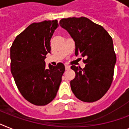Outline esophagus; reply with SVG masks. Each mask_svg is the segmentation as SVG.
Returning a JSON list of instances; mask_svg holds the SVG:
<instances>
[{
  "label": "esophagus",
  "mask_w": 129,
  "mask_h": 129,
  "mask_svg": "<svg viewBox=\"0 0 129 129\" xmlns=\"http://www.w3.org/2000/svg\"><path fill=\"white\" fill-rule=\"evenodd\" d=\"M65 69L66 70H69V69H71V66L68 65V64H65Z\"/></svg>",
  "instance_id": "34e87169"
}]
</instances>
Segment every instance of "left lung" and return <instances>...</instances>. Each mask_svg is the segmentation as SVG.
<instances>
[{
    "label": "left lung",
    "mask_w": 129,
    "mask_h": 129,
    "mask_svg": "<svg viewBox=\"0 0 129 129\" xmlns=\"http://www.w3.org/2000/svg\"><path fill=\"white\" fill-rule=\"evenodd\" d=\"M59 24L75 42V55L85 57L84 69L72 65L76 76L71 81L74 95L84 102H93L110 88L116 55L112 38L101 25L85 17L61 19Z\"/></svg>",
    "instance_id": "8db88e82"
}]
</instances>
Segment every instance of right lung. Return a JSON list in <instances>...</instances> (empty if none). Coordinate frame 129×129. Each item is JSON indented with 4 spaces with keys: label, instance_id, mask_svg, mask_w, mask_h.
Wrapping results in <instances>:
<instances>
[{
    "label": "right lung",
    "instance_id": "right-lung-1",
    "mask_svg": "<svg viewBox=\"0 0 129 129\" xmlns=\"http://www.w3.org/2000/svg\"><path fill=\"white\" fill-rule=\"evenodd\" d=\"M58 21L33 23L20 34L10 47V68L15 83L24 98L36 105L49 104L57 95L65 71L63 64L46 67L50 40Z\"/></svg>",
    "mask_w": 129,
    "mask_h": 129
}]
</instances>
